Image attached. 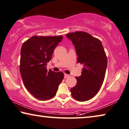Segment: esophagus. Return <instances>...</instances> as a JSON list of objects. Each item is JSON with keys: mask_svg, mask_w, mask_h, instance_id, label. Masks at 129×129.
Returning <instances> with one entry per match:
<instances>
[{"mask_svg": "<svg viewBox=\"0 0 129 129\" xmlns=\"http://www.w3.org/2000/svg\"><path fill=\"white\" fill-rule=\"evenodd\" d=\"M68 77H70V75H68L66 74H64V78H68Z\"/></svg>", "mask_w": 129, "mask_h": 129, "instance_id": "34e87169", "label": "esophagus"}]
</instances>
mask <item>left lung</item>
I'll return each mask as SVG.
<instances>
[{
	"mask_svg": "<svg viewBox=\"0 0 129 129\" xmlns=\"http://www.w3.org/2000/svg\"><path fill=\"white\" fill-rule=\"evenodd\" d=\"M75 47L77 62L83 65L77 83L71 89L74 99L79 101L91 99L100 89L105 78L107 58L101 42L82 31L66 35Z\"/></svg>",
	"mask_w": 129,
	"mask_h": 129,
	"instance_id": "obj_1",
	"label": "left lung"
}]
</instances>
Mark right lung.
<instances>
[{"label":"right lung","instance_id":"add662e5","mask_svg":"<svg viewBox=\"0 0 129 129\" xmlns=\"http://www.w3.org/2000/svg\"><path fill=\"white\" fill-rule=\"evenodd\" d=\"M62 36H34L23 43L20 71L23 83L30 93L42 101L52 99L64 77L62 72L46 69L54 50Z\"/></svg>","mask_w":129,"mask_h":129}]
</instances>
